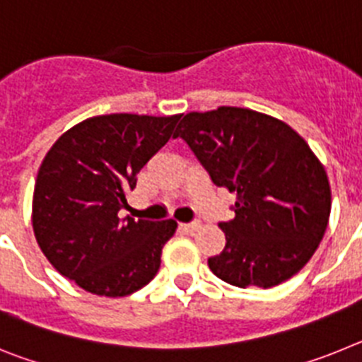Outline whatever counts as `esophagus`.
<instances>
[{
  "mask_svg": "<svg viewBox=\"0 0 362 362\" xmlns=\"http://www.w3.org/2000/svg\"><path fill=\"white\" fill-rule=\"evenodd\" d=\"M199 226H201L199 221H192V223H183V225H181V228H183L185 232H196Z\"/></svg>",
  "mask_w": 362,
  "mask_h": 362,
  "instance_id": "esophagus-1",
  "label": "esophagus"
}]
</instances>
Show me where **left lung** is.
Instances as JSON below:
<instances>
[{
  "mask_svg": "<svg viewBox=\"0 0 362 362\" xmlns=\"http://www.w3.org/2000/svg\"><path fill=\"white\" fill-rule=\"evenodd\" d=\"M181 137L212 183L235 192V217L219 223L226 245L209 259L225 283L270 288L317 250L332 209L325 166L286 123L250 108L190 112Z\"/></svg>",
  "mask_w": 362,
  "mask_h": 362,
  "instance_id": "obj_1",
  "label": "left lung"
}]
</instances>
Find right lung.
<instances>
[{"mask_svg":"<svg viewBox=\"0 0 362 362\" xmlns=\"http://www.w3.org/2000/svg\"><path fill=\"white\" fill-rule=\"evenodd\" d=\"M177 121L95 116L63 134L45 156L32 201L34 235L50 264L86 292L129 296L158 274L177 223L119 217V210Z\"/></svg>","mask_w":362,"mask_h":362,"instance_id":"obj_1","label":"right lung"}]
</instances>
